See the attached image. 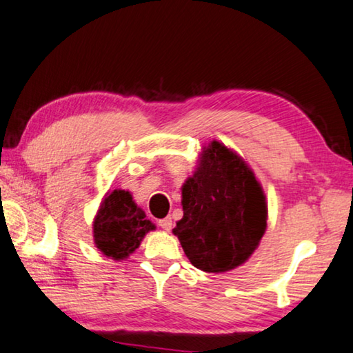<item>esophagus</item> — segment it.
Segmentation results:
<instances>
[{"label":"esophagus","instance_id":"esophagus-1","mask_svg":"<svg viewBox=\"0 0 353 353\" xmlns=\"http://www.w3.org/2000/svg\"><path fill=\"white\" fill-rule=\"evenodd\" d=\"M158 225L163 228L164 231H170L172 230V219L170 217H165V219H161L158 221Z\"/></svg>","mask_w":353,"mask_h":353}]
</instances>
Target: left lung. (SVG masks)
<instances>
[{
    "label": "left lung",
    "instance_id": "obj_1",
    "mask_svg": "<svg viewBox=\"0 0 353 353\" xmlns=\"http://www.w3.org/2000/svg\"><path fill=\"white\" fill-rule=\"evenodd\" d=\"M183 219L173 234L190 263L208 273L239 267L267 228V203L245 161L212 141L183 186Z\"/></svg>",
    "mask_w": 353,
    "mask_h": 353
}]
</instances>
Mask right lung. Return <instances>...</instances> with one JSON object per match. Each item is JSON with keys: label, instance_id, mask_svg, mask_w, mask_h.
Wrapping results in <instances>:
<instances>
[{"label": "right lung", "instance_id": "right-lung-1", "mask_svg": "<svg viewBox=\"0 0 353 353\" xmlns=\"http://www.w3.org/2000/svg\"><path fill=\"white\" fill-rule=\"evenodd\" d=\"M154 225L134 205L127 190L114 189L105 196L94 220V243L105 256L114 261L127 257L138 248Z\"/></svg>", "mask_w": 353, "mask_h": 353}]
</instances>
